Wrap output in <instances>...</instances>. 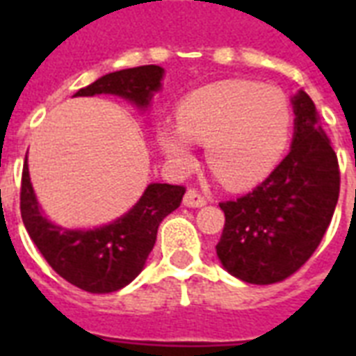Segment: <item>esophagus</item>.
Returning <instances> with one entry per match:
<instances>
[{
  "instance_id": "obj_1",
  "label": "esophagus",
  "mask_w": 356,
  "mask_h": 356,
  "mask_svg": "<svg viewBox=\"0 0 356 356\" xmlns=\"http://www.w3.org/2000/svg\"><path fill=\"white\" fill-rule=\"evenodd\" d=\"M183 203L186 207H203V205H207V197L201 194L200 190L188 188L186 190V194H184Z\"/></svg>"
}]
</instances>
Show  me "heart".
<instances>
[{
  "mask_svg": "<svg viewBox=\"0 0 356 356\" xmlns=\"http://www.w3.org/2000/svg\"><path fill=\"white\" fill-rule=\"evenodd\" d=\"M177 131L162 129L161 145L179 166L192 161L184 138L205 145L211 172L227 188H248L273 170L292 129L286 96L251 81H220L190 92L177 107Z\"/></svg>",
  "mask_w": 356,
  "mask_h": 356,
  "instance_id": "obj_1",
  "label": "heart"
}]
</instances>
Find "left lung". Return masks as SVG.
Listing matches in <instances>:
<instances>
[{
    "label": "left lung",
    "mask_w": 356,
    "mask_h": 356,
    "mask_svg": "<svg viewBox=\"0 0 356 356\" xmlns=\"http://www.w3.org/2000/svg\"><path fill=\"white\" fill-rule=\"evenodd\" d=\"M296 133L279 166L236 200L222 201L225 225L216 253L223 268L251 284L293 275L312 257L340 195V168L307 92L292 99Z\"/></svg>",
    "instance_id": "8db88e82"
}]
</instances>
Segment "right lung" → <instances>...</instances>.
Segmentation results:
<instances>
[{
	"instance_id": "right-lung-1",
	"label": "right lung",
	"mask_w": 356,
	"mask_h": 356,
	"mask_svg": "<svg viewBox=\"0 0 356 356\" xmlns=\"http://www.w3.org/2000/svg\"><path fill=\"white\" fill-rule=\"evenodd\" d=\"M164 70L155 64L107 74L75 96L116 94L138 107H147L153 92L161 88ZM184 186L153 183L140 201L114 223L94 231H70L42 216L31 186L27 156L22 172L19 212L22 220L47 264L70 284L90 293L116 292L127 286L144 268L155 245L164 218L181 205Z\"/></svg>"
}]
</instances>
